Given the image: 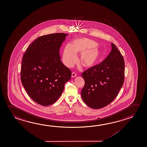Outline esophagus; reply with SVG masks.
<instances>
[{
    "label": "esophagus",
    "instance_id": "34e87169",
    "mask_svg": "<svg viewBox=\"0 0 147 147\" xmlns=\"http://www.w3.org/2000/svg\"><path fill=\"white\" fill-rule=\"evenodd\" d=\"M77 76V74L74 72L72 73V77L74 78V77H76Z\"/></svg>",
    "mask_w": 147,
    "mask_h": 147
}]
</instances>
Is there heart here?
<instances>
[{
  "label": "heart",
  "mask_w": 147,
  "mask_h": 147,
  "mask_svg": "<svg viewBox=\"0 0 147 147\" xmlns=\"http://www.w3.org/2000/svg\"><path fill=\"white\" fill-rule=\"evenodd\" d=\"M96 42L88 38H78L72 45L67 44L63 49V60L67 67H72L76 60V53H80L78 62L84 67L95 65L102 55L101 51L97 48Z\"/></svg>",
  "instance_id": "obj_1"
}]
</instances>
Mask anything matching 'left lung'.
Returning <instances> with one entry per match:
<instances>
[{"mask_svg": "<svg viewBox=\"0 0 147 147\" xmlns=\"http://www.w3.org/2000/svg\"><path fill=\"white\" fill-rule=\"evenodd\" d=\"M109 55L98 65L82 73L85 82L81 91L84 103L95 109L104 108L115 98L124 82L125 61L114 43Z\"/></svg>", "mask_w": 147, "mask_h": 147, "instance_id": "8db88e82", "label": "left lung"}]
</instances>
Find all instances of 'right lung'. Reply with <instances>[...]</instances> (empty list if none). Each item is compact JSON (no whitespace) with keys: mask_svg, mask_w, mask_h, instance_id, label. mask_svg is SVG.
I'll list each match as a JSON object with an SVG mask.
<instances>
[{"mask_svg":"<svg viewBox=\"0 0 147 147\" xmlns=\"http://www.w3.org/2000/svg\"><path fill=\"white\" fill-rule=\"evenodd\" d=\"M68 34L40 36L29 46L22 57V84L30 98L43 106L54 104L63 93L71 71L60 60L59 49Z\"/></svg>","mask_w":147,"mask_h":147,"instance_id":"1","label":"right lung"}]
</instances>
